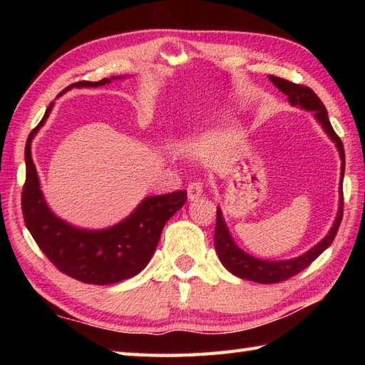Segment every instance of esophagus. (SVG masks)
Returning <instances> with one entry per match:
<instances>
[{"mask_svg": "<svg viewBox=\"0 0 365 365\" xmlns=\"http://www.w3.org/2000/svg\"><path fill=\"white\" fill-rule=\"evenodd\" d=\"M187 191H188V199L190 200H196V199H199L200 196H202L204 185H202V182H197V180L196 182H190Z\"/></svg>", "mask_w": 365, "mask_h": 365, "instance_id": "esophagus-1", "label": "esophagus"}]
</instances>
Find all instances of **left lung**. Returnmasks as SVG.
Segmentation results:
<instances>
[{
	"instance_id": "1",
	"label": "left lung",
	"mask_w": 365,
	"mask_h": 365,
	"mask_svg": "<svg viewBox=\"0 0 365 365\" xmlns=\"http://www.w3.org/2000/svg\"><path fill=\"white\" fill-rule=\"evenodd\" d=\"M269 81L274 84V86L284 92L289 98L290 105L293 106H299L302 110L312 111L315 119L322 123L323 130L327 131L328 136L336 143L337 150L340 155V160H342V177L345 174V150H344V144L340 141V138L336 135L334 128H332L329 118H328V111L324 108L323 102L319 98V96L315 92L307 88L302 86V84H294L292 81H287L284 78H279V76H268ZM340 199H339V212L334 220V224H332L331 230L328 232V235L324 237L319 245H315L311 247L307 252H304L299 257H294L290 260H281V262H273V260H260L255 259L252 255L246 254L245 251L240 250V247L235 245L234 240H232L229 229L226 226V222L222 220V213L220 208H216V227H215V250L218 252V257L221 263L226 267L232 274H235L237 277L247 279V281L252 282H259V284H276V282H282L287 281V279L301 273L302 269L307 268L311 263L319 257V255L327 250V247L334 242V238L337 235V230L340 222H342V216H344V191H342V180H340Z\"/></svg>"
}]
</instances>
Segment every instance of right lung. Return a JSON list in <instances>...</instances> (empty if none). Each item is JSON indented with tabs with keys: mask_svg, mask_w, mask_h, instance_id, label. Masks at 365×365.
Wrapping results in <instances>:
<instances>
[{
	"mask_svg": "<svg viewBox=\"0 0 365 365\" xmlns=\"http://www.w3.org/2000/svg\"><path fill=\"white\" fill-rule=\"evenodd\" d=\"M111 80L115 76L100 81H78L63 92L72 88L103 86ZM51 108L53 103L46 108L41 123L29 133L25 147L26 180L21 192V210L29 234L53 265L76 281L108 285L133 277L149 263L163 227L183 207L187 191L145 197L128 218L103 230L78 229L58 218L45 202L31 157V141L48 118Z\"/></svg>",
	"mask_w": 365,
	"mask_h": 365,
	"instance_id": "1",
	"label": "right lung"
}]
</instances>
